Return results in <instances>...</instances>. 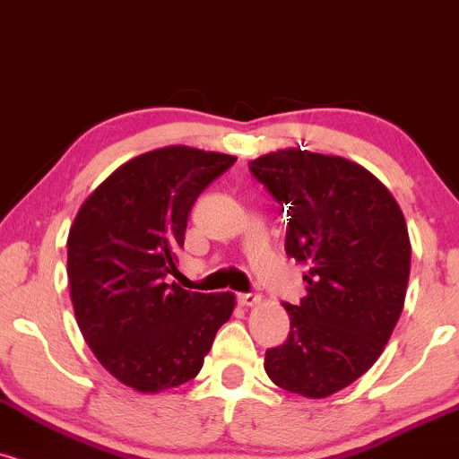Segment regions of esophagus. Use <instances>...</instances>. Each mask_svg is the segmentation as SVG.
Wrapping results in <instances>:
<instances>
[{
    "instance_id": "1",
    "label": "esophagus",
    "mask_w": 459,
    "mask_h": 459,
    "mask_svg": "<svg viewBox=\"0 0 459 459\" xmlns=\"http://www.w3.org/2000/svg\"><path fill=\"white\" fill-rule=\"evenodd\" d=\"M238 302L242 304V307H255V304L262 302V296L255 291H248V293H238Z\"/></svg>"
}]
</instances>
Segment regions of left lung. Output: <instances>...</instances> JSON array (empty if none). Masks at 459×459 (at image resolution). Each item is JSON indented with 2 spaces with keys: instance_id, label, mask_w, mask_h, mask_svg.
<instances>
[{
  "instance_id": "left-lung-1",
  "label": "left lung",
  "mask_w": 459,
  "mask_h": 459,
  "mask_svg": "<svg viewBox=\"0 0 459 459\" xmlns=\"http://www.w3.org/2000/svg\"><path fill=\"white\" fill-rule=\"evenodd\" d=\"M287 214L285 253L307 265L291 332L265 351L276 385L325 398L378 359L404 307L411 242L394 195L342 157L287 149L248 163Z\"/></svg>"
}]
</instances>
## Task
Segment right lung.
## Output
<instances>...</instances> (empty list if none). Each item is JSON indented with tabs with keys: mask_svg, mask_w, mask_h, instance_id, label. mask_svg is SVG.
Segmentation results:
<instances>
[{
	"mask_svg": "<svg viewBox=\"0 0 459 459\" xmlns=\"http://www.w3.org/2000/svg\"><path fill=\"white\" fill-rule=\"evenodd\" d=\"M236 157L166 146L123 163L78 211L67 279L78 327L100 364L138 392H161L202 370L234 293L186 291L177 274L186 221Z\"/></svg>",
	"mask_w": 459,
	"mask_h": 459,
	"instance_id": "right-lung-1",
	"label": "right lung"
}]
</instances>
